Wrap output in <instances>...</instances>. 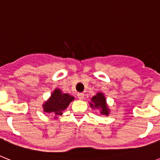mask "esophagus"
<instances>
[{
    "instance_id": "1",
    "label": "esophagus",
    "mask_w": 160,
    "mask_h": 160,
    "mask_svg": "<svg viewBox=\"0 0 160 160\" xmlns=\"http://www.w3.org/2000/svg\"><path fill=\"white\" fill-rule=\"evenodd\" d=\"M77 97L78 99H80V100H83V99H84V94H83V93H78Z\"/></svg>"
}]
</instances>
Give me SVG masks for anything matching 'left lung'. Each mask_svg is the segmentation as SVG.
Here are the masks:
<instances>
[{
	"label": "left lung",
	"instance_id": "obj_1",
	"mask_svg": "<svg viewBox=\"0 0 160 160\" xmlns=\"http://www.w3.org/2000/svg\"><path fill=\"white\" fill-rule=\"evenodd\" d=\"M90 107L94 109H99L100 114L108 116L110 112L109 106L107 105L106 98L104 93L97 92V94L91 98V102L90 103Z\"/></svg>",
	"mask_w": 160,
	"mask_h": 160
}]
</instances>
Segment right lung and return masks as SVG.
Wrapping results in <instances>:
<instances>
[{"label":"right lung","mask_w":160,"mask_h":160,"mask_svg":"<svg viewBox=\"0 0 160 160\" xmlns=\"http://www.w3.org/2000/svg\"><path fill=\"white\" fill-rule=\"evenodd\" d=\"M75 100L74 96L70 94L63 93L60 89L56 88L51 95L48 100L45 101L42 107L43 111L53 115L54 118H57L59 115L63 114L62 111L67 109V107Z\"/></svg>","instance_id":"obj_1"}]
</instances>
